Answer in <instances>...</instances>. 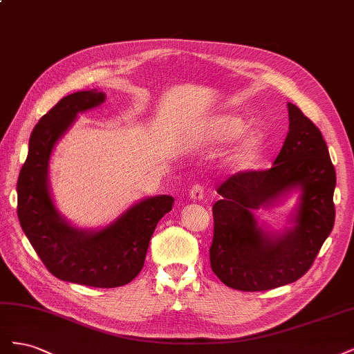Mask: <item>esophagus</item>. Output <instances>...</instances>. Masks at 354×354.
I'll list each match as a JSON object with an SVG mask.
<instances>
[{
  "mask_svg": "<svg viewBox=\"0 0 354 354\" xmlns=\"http://www.w3.org/2000/svg\"><path fill=\"white\" fill-rule=\"evenodd\" d=\"M203 198H205V192H203L202 186H194L190 189V199L195 201V202H199L202 201Z\"/></svg>",
  "mask_w": 354,
  "mask_h": 354,
  "instance_id": "obj_1",
  "label": "esophagus"
}]
</instances>
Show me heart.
<instances>
[{
  "instance_id": "heart-1",
  "label": "heart",
  "mask_w": 354,
  "mask_h": 354,
  "mask_svg": "<svg viewBox=\"0 0 354 354\" xmlns=\"http://www.w3.org/2000/svg\"><path fill=\"white\" fill-rule=\"evenodd\" d=\"M199 143L221 146L229 143L220 153V168L238 171L259 156L266 145L264 133L257 127H246L241 116L221 112L208 116L201 125Z\"/></svg>"
}]
</instances>
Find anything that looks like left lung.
Masks as SVG:
<instances>
[{
	"label": "left lung",
	"mask_w": 354,
	"mask_h": 354,
	"mask_svg": "<svg viewBox=\"0 0 354 354\" xmlns=\"http://www.w3.org/2000/svg\"><path fill=\"white\" fill-rule=\"evenodd\" d=\"M289 128L273 167L230 177L214 203L211 269L239 291L292 283L310 267L334 227L335 168L319 128L288 103ZM297 194L289 227L274 230L254 217Z\"/></svg>",
	"instance_id": "8db88e82"
}]
</instances>
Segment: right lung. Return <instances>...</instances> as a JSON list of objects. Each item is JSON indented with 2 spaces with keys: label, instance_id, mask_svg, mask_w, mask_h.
Masks as SVG:
<instances>
[{
  "label": "right lung",
  "instance_id": "1",
  "mask_svg": "<svg viewBox=\"0 0 354 354\" xmlns=\"http://www.w3.org/2000/svg\"><path fill=\"white\" fill-rule=\"evenodd\" d=\"M104 100L106 94L97 88L77 91L41 118L17 180V217L51 274L71 283L116 288L140 273L156 224L173 209L174 198H143L94 229L77 226L59 211L48 180L53 151L80 113L99 108Z\"/></svg>",
  "mask_w": 354,
  "mask_h": 354
}]
</instances>
